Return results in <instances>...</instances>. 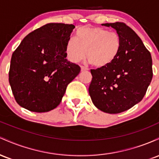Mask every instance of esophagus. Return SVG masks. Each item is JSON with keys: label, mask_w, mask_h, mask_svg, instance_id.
<instances>
[{"label": "esophagus", "mask_w": 159, "mask_h": 159, "mask_svg": "<svg viewBox=\"0 0 159 159\" xmlns=\"http://www.w3.org/2000/svg\"><path fill=\"white\" fill-rule=\"evenodd\" d=\"M81 71H87V70H88V69H87V67L81 66Z\"/></svg>", "instance_id": "34e87169"}]
</instances>
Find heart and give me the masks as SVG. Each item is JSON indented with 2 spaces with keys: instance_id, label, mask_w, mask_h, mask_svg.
I'll list each match as a JSON object with an SVG mask.
<instances>
[{
  "instance_id": "1",
  "label": "heart",
  "mask_w": 159,
  "mask_h": 159,
  "mask_svg": "<svg viewBox=\"0 0 159 159\" xmlns=\"http://www.w3.org/2000/svg\"><path fill=\"white\" fill-rule=\"evenodd\" d=\"M121 39L117 33L98 27L78 28L75 38H69L65 47L67 59L78 63L86 57L98 68L109 66L117 57Z\"/></svg>"
}]
</instances>
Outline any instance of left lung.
<instances>
[{
    "label": "left lung",
    "mask_w": 159,
    "mask_h": 159,
    "mask_svg": "<svg viewBox=\"0 0 159 159\" xmlns=\"http://www.w3.org/2000/svg\"><path fill=\"white\" fill-rule=\"evenodd\" d=\"M119 34L121 48L107 66L91 69L89 94L93 105L103 112L118 114L140 102L152 78L150 53L132 29L122 22L102 24Z\"/></svg>",
    "instance_id": "left-lung-1"
}]
</instances>
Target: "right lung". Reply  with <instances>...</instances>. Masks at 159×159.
<instances>
[{
    "instance_id": "obj_1",
    "label": "right lung",
    "mask_w": 159,
    "mask_h": 159,
    "mask_svg": "<svg viewBox=\"0 0 159 159\" xmlns=\"http://www.w3.org/2000/svg\"><path fill=\"white\" fill-rule=\"evenodd\" d=\"M75 27L47 24L25 36L13 52L9 81L20 106L43 113L61 103L67 85L81 71L66 58V44Z\"/></svg>"
}]
</instances>
